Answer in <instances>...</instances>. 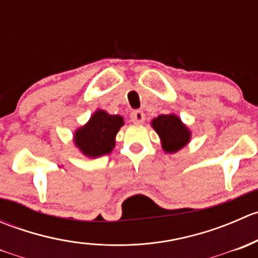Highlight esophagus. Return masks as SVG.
I'll list each match as a JSON object with an SVG mask.
<instances>
[{
  "mask_svg": "<svg viewBox=\"0 0 258 258\" xmlns=\"http://www.w3.org/2000/svg\"><path fill=\"white\" fill-rule=\"evenodd\" d=\"M131 119H132V122H134V123H136V124L144 123V122H145V113L142 112V111H139V110L134 111V112L131 113Z\"/></svg>",
  "mask_w": 258,
  "mask_h": 258,
  "instance_id": "obj_1",
  "label": "esophagus"
}]
</instances>
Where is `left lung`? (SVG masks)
Here are the masks:
<instances>
[{
	"label": "left lung",
	"instance_id": "1",
	"mask_svg": "<svg viewBox=\"0 0 258 258\" xmlns=\"http://www.w3.org/2000/svg\"><path fill=\"white\" fill-rule=\"evenodd\" d=\"M152 127L162 141L166 152L181 150L189 140V131L175 114H161L152 121Z\"/></svg>",
	"mask_w": 258,
	"mask_h": 258
}]
</instances>
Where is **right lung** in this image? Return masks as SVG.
Returning <instances> with one entry per match:
<instances>
[{"mask_svg": "<svg viewBox=\"0 0 258 258\" xmlns=\"http://www.w3.org/2000/svg\"><path fill=\"white\" fill-rule=\"evenodd\" d=\"M123 124L118 114L97 111L86 126L75 135L76 146L88 157H98L110 153L114 147V137Z\"/></svg>", "mask_w": 258, "mask_h": 258, "instance_id": "1", "label": "right lung"}]
</instances>
